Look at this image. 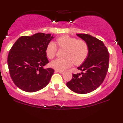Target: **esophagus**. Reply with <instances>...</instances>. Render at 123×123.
Listing matches in <instances>:
<instances>
[{"label":"esophagus","mask_w":123,"mask_h":123,"mask_svg":"<svg viewBox=\"0 0 123 123\" xmlns=\"http://www.w3.org/2000/svg\"><path fill=\"white\" fill-rule=\"evenodd\" d=\"M55 72H59V73H61V74H63L64 73V72H63V71H61V70H56Z\"/></svg>","instance_id":"obj_1"}]
</instances>
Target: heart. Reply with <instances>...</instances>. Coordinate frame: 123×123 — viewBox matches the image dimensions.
Segmentation results:
<instances>
[{
	"mask_svg": "<svg viewBox=\"0 0 123 123\" xmlns=\"http://www.w3.org/2000/svg\"><path fill=\"white\" fill-rule=\"evenodd\" d=\"M56 43L61 49L66 50L64 55L65 58H58L51 62V67L56 70H64L73 65V63L81 64L88 57L89 46L84 40L65 35L58 38ZM57 51L58 47L55 43L50 42L47 44L46 54L49 58H54Z\"/></svg>",
	"mask_w": 123,
	"mask_h": 123,
	"instance_id": "1",
	"label": "heart"
}]
</instances>
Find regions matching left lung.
<instances>
[{
	"mask_svg": "<svg viewBox=\"0 0 123 123\" xmlns=\"http://www.w3.org/2000/svg\"><path fill=\"white\" fill-rule=\"evenodd\" d=\"M77 35L88 43V55L77 68L81 73L73 74L66 85L77 93L86 94L98 88L104 81L108 70L109 53L104 43L97 38L86 34Z\"/></svg>",
	"mask_w": 123,
	"mask_h": 123,
	"instance_id": "8db88e82",
	"label": "left lung"
}]
</instances>
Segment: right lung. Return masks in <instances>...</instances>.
Returning a JSON list of instances; mask_svg holds the SVG:
<instances>
[{
    "label": "right lung",
    "mask_w": 123,
    "mask_h": 123,
    "mask_svg": "<svg viewBox=\"0 0 123 123\" xmlns=\"http://www.w3.org/2000/svg\"><path fill=\"white\" fill-rule=\"evenodd\" d=\"M53 36L42 32L22 36L12 46L7 58L12 80L19 89L35 92L49 83L54 69H44L49 62L46 49Z\"/></svg>",
    "instance_id": "obj_1"
}]
</instances>
